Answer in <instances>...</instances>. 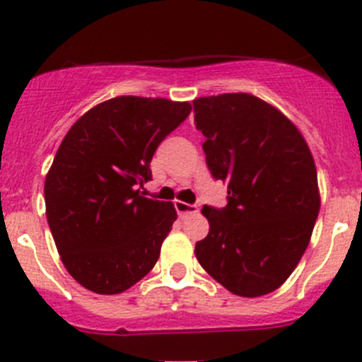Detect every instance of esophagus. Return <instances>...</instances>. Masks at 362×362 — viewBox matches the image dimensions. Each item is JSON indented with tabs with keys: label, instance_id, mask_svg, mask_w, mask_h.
Listing matches in <instances>:
<instances>
[{
	"label": "esophagus",
	"instance_id": "34e87169",
	"mask_svg": "<svg viewBox=\"0 0 362 362\" xmlns=\"http://www.w3.org/2000/svg\"><path fill=\"white\" fill-rule=\"evenodd\" d=\"M176 211L180 216H188V214H193L199 211V207L195 206V204H186V202H181V200H176Z\"/></svg>",
	"mask_w": 362,
	"mask_h": 362
}]
</instances>
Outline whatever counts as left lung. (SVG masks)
<instances>
[{
    "label": "left lung",
    "mask_w": 362,
    "mask_h": 362,
    "mask_svg": "<svg viewBox=\"0 0 362 362\" xmlns=\"http://www.w3.org/2000/svg\"><path fill=\"white\" fill-rule=\"evenodd\" d=\"M206 163L227 182V206H204L200 266L232 294L259 298L292 274L320 209L310 148L288 117L248 93L193 100Z\"/></svg>",
    "instance_id": "obj_1"
}]
</instances>
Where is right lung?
Returning <instances> with one entry per match:
<instances>
[{"instance_id": "obj_1", "label": "right lung", "mask_w": 362, "mask_h": 362, "mask_svg": "<svg viewBox=\"0 0 362 362\" xmlns=\"http://www.w3.org/2000/svg\"><path fill=\"white\" fill-rule=\"evenodd\" d=\"M189 110L188 102L116 96L64 135L45 177V213L64 267L88 291L121 294L155 267L177 213L141 188L160 142Z\"/></svg>"}]
</instances>
